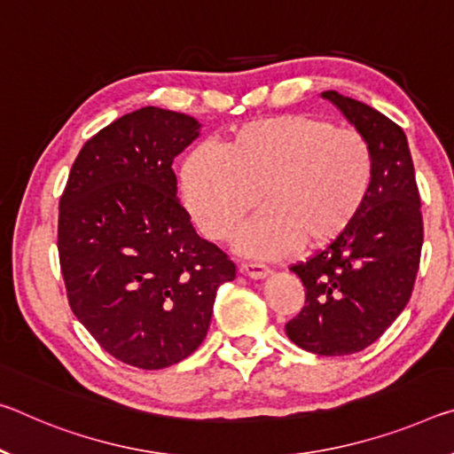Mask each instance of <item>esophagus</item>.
I'll list each match as a JSON object with an SVG mask.
<instances>
[{
  "label": "esophagus",
  "instance_id": "34e87169",
  "mask_svg": "<svg viewBox=\"0 0 454 454\" xmlns=\"http://www.w3.org/2000/svg\"><path fill=\"white\" fill-rule=\"evenodd\" d=\"M240 270H242V275H247V277L254 278V280L264 278V277L270 275L269 266H264L261 262H247V264H242Z\"/></svg>",
  "mask_w": 454,
  "mask_h": 454
}]
</instances>
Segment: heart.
<instances>
[{
	"label": "heart",
	"instance_id": "b5f03b06",
	"mask_svg": "<svg viewBox=\"0 0 454 454\" xmlns=\"http://www.w3.org/2000/svg\"><path fill=\"white\" fill-rule=\"evenodd\" d=\"M376 157L356 129L307 114H280L193 149L182 196L207 239L226 240L258 204L264 210L239 239L242 254L278 258L301 244L323 248L343 236L370 198Z\"/></svg>",
	"mask_w": 454,
	"mask_h": 454
}]
</instances>
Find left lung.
<instances>
[{
	"label": "left lung",
	"mask_w": 454,
	"mask_h": 454,
	"mask_svg": "<svg viewBox=\"0 0 454 454\" xmlns=\"http://www.w3.org/2000/svg\"><path fill=\"white\" fill-rule=\"evenodd\" d=\"M362 133L376 157L370 198L351 228L307 262L305 307L285 325L289 340L317 356H349L378 340L404 311L422 250L420 196L402 129L335 90L321 92Z\"/></svg>",
	"instance_id": "left-lung-1"
}]
</instances>
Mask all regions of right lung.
<instances>
[{"instance_id": "right-lung-1", "label": "right lung", "mask_w": 454, "mask_h": 454, "mask_svg": "<svg viewBox=\"0 0 454 454\" xmlns=\"http://www.w3.org/2000/svg\"><path fill=\"white\" fill-rule=\"evenodd\" d=\"M190 114L143 106L90 137L60 198L59 254L76 319L113 357L161 370L200 348L236 266L200 239L171 165Z\"/></svg>"}]
</instances>
